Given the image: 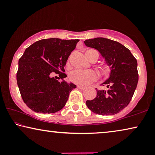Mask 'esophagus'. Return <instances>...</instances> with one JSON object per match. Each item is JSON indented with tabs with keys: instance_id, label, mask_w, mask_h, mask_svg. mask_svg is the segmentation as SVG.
I'll return each instance as SVG.
<instances>
[{
	"instance_id": "obj_1",
	"label": "esophagus",
	"mask_w": 155,
	"mask_h": 155,
	"mask_svg": "<svg viewBox=\"0 0 155 155\" xmlns=\"http://www.w3.org/2000/svg\"><path fill=\"white\" fill-rule=\"evenodd\" d=\"M77 87L78 89H80V90H84V89H86L85 87H83V86H80V85H78Z\"/></svg>"
}]
</instances>
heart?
<instances>
[{"label": "heart", "instance_id": "obj_1", "mask_svg": "<svg viewBox=\"0 0 155 155\" xmlns=\"http://www.w3.org/2000/svg\"><path fill=\"white\" fill-rule=\"evenodd\" d=\"M85 56L90 61H95L98 59L99 56V52L97 50L90 48L85 51ZM99 69L102 75H107L109 72V68L107 65L101 63L99 65ZM70 80L73 83L80 85H87L91 82L95 81L97 78V73L94 71H75L72 72L69 76Z\"/></svg>", "mask_w": 155, "mask_h": 155}]
</instances>
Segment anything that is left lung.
Masks as SVG:
<instances>
[{"instance_id":"1","label":"left lung","mask_w":155,"mask_h":155,"mask_svg":"<svg viewBox=\"0 0 155 155\" xmlns=\"http://www.w3.org/2000/svg\"><path fill=\"white\" fill-rule=\"evenodd\" d=\"M88 47L100 53L111 68L107 84V90L97 89V97L86 104L92 112L99 115H114L129 104L138 82L136 58L130 50L119 42L98 37L84 41Z\"/></svg>"}]
</instances>
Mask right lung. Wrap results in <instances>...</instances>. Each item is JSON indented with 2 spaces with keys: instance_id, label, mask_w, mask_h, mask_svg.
I'll return each mask as SVG.
<instances>
[{
  "instance_id": "obj_1",
  "label": "right lung",
  "mask_w": 155,
  "mask_h": 155,
  "mask_svg": "<svg viewBox=\"0 0 155 155\" xmlns=\"http://www.w3.org/2000/svg\"><path fill=\"white\" fill-rule=\"evenodd\" d=\"M79 41L51 38L25 49L19 59L17 83L23 101L32 111L51 114L64 107L76 85L58 80L67 77L64 66ZM54 73L59 74L58 80L52 78Z\"/></svg>"
}]
</instances>
